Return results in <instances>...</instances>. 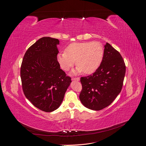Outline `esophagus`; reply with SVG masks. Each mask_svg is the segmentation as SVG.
I'll use <instances>...</instances> for the list:
<instances>
[{"label":"esophagus","instance_id":"obj_1","mask_svg":"<svg viewBox=\"0 0 146 146\" xmlns=\"http://www.w3.org/2000/svg\"><path fill=\"white\" fill-rule=\"evenodd\" d=\"M72 80H76V81H79L80 80V78L79 77H73L72 78Z\"/></svg>","mask_w":146,"mask_h":146}]
</instances>
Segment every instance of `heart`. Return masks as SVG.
<instances>
[{
	"instance_id": "1",
	"label": "heart",
	"mask_w": 146,
	"mask_h": 146,
	"mask_svg": "<svg viewBox=\"0 0 146 146\" xmlns=\"http://www.w3.org/2000/svg\"><path fill=\"white\" fill-rule=\"evenodd\" d=\"M103 55V47L98 42H77L70 44L66 52H60L57 60L61 68L65 70L71 68L76 60L78 66L73 71L74 74L82 71L90 74L98 68Z\"/></svg>"
}]
</instances>
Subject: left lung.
I'll return each mask as SVG.
<instances>
[{"label": "left lung", "mask_w": 146, "mask_h": 146, "mask_svg": "<svg viewBox=\"0 0 146 146\" xmlns=\"http://www.w3.org/2000/svg\"><path fill=\"white\" fill-rule=\"evenodd\" d=\"M102 61L96 72L80 78L79 98L90 110H102L111 104L121 91L125 64L120 53L109 43L105 45Z\"/></svg>", "instance_id": "obj_1"}]
</instances>
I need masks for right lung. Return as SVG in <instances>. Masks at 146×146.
<instances>
[{
    "instance_id": "obj_1",
    "label": "right lung",
    "mask_w": 146,
    "mask_h": 146,
    "mask_svg": "<svg viewBox=\"0 0 146 146\" xmlns=\"http://www.w3.org/2000/svg\"><path fill=\"white\" fill-rule=\"evenodd\" d=\"M58 39L41 38L26 51L21 67L24 95L35 107L45 112L58 108L71 83L57 60Z\"/></svg>"
}]
</instances>
